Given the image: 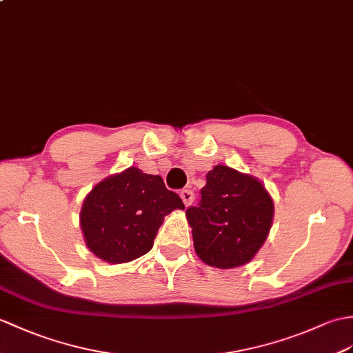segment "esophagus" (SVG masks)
I'll return each mask as SVG.
<instances>
[{
    "label": "esophagus",
    "mask_w": 353,
    "mask_h": 353,
    "mask_svg": "<svg viewBox=\"0 0 353 353\" xmlns=\"http://www.w3.org/2000/svg\"><path fill=\"white\" fill-rule=\"evenodd\" d=\"M180 199L183 200L185 206H190V204L194 201V192L191 190H182L180 191Z\"/></svg>",
    "instance_id": "obj_1"
}]
</instances>
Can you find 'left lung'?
Listing matches in <instances>:
<instances>
[{"instance_id":"1","label":"left lung","mask_w":353,"mask_h":353,"mask_svg":"<svg viewBox=\"0 0 353 353\" xmlns=\"http://www.w3.org/2000/svg\"><path fill=\"white\" fill-rule=\"evenodd\" d=\"M196 206L186 209L196 256L209 266L248 263L265 243L274 201L263 183L227 165H215Z\"/></svg>"}]
</instances>
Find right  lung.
Instances as JSON below:
<instances>
[{"label": "right lung", "mask_w": 353, "mask_h": 353, "mask_svg": "<svg viewBox=\"0 0 353 353\" xmlns=\"http://www.w3.org/2000/svg\"><path fill=\"white\" fill-rule=\"evenodd\" d=\"M185 209L161 176L130 167L88 192L79 214L88 250L106 263H128L153 247L163 216Z\"/></svg>", "instance_id": "obj_1"}]
</instances>
